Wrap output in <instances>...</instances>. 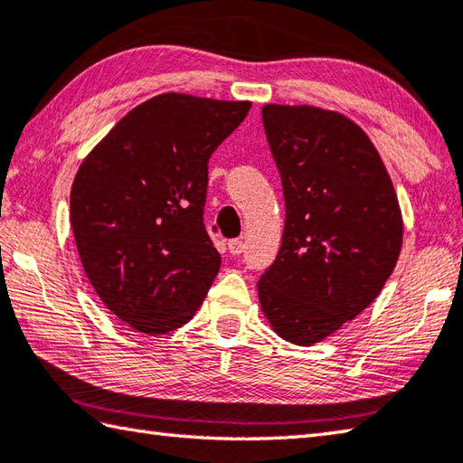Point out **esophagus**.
Masks as SVG:
<instances>
[{
  "label": "esophagus",
  "mask_w": 463,
  "mask_h": 463,
  "mask_svg": "<svg viewBox=\"0 0 463 463\" xmlns=\"http://www.w3.org/2000/svg\"><path fill=\"white\" fill-rule=\"evenodd\" d=\"M243 248H246V243H243L241 240H232L228 243V250H230L232 256H240L241 251H243Z\"/></svg>",
  "instance_id": "esophagus-1"
}]
</instances>
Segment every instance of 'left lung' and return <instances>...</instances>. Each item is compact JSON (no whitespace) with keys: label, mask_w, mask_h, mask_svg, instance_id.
<instances>
[{"label":"left lung","mask_w":463,"mask_h":463,"mask_svg":"<svg viewBox=\"0 0 463 463\" xmlns=\"http://www.w3.org/2000/svg\"><path fill=\"white\" fill-rule=\"evenodd\" d=\"M261 120L286 223L258 296L278 335L310 346L377 298L397 264L403 222L385 165L353 120L282 104H266Z\"/></svg>","instance_id":"obj_1"}]
</instances>
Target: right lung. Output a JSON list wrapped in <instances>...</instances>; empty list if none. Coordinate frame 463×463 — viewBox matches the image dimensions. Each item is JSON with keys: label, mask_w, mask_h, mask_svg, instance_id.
<instances>
[{"label": "right lung", "mask_w": 463, "mask_h": 463, "mask_svg": "<svg viewBox=\"0 0 463 463\" xmlns=\"http://www.w3.org/2000/svg\"><path fill=\"white\" fill-rule=\"evenodd\" d=\"M248 110L250 102L159 94L120 118L76 173L70 223L84 272L138 333L185 325L220 272L203 223L207 163Z\"/></svg>", "instance_id": "add662e5"}]
</instances>
